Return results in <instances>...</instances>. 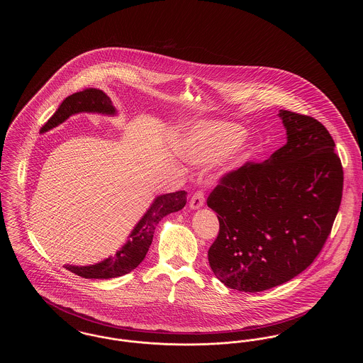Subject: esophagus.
Listing matches in <instances>:
<instances>
[{
	"label": "esophagus",
	"instance_id": "34e87169",
	"mask_svg": "<svg viewBox=\"0 0 363 363\" xmlns=\"http://www.w3.org/2000/svg\"><path fill=\"white\" fill-rule=\"evenodd\" d=\"M204 201H206V196L201 190H197L191 199H190L189 206L191 209H197V208L203 207L204 206Z\"/></svg>",
	"mask_w": 363,
	"mask_h": 363
}]
</instances>
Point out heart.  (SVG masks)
<instances>
[{
    "label": "heart",
    "mask_w": 363,
    "mask_h": 363,
    "mask_svg": "<svg viewBox=\"0 0 363 363\" xmlns=\"http://www.w3.org/2000/svg\"><path fill=\"white\" fill-rule=\"evenodd\" d=\"M246 136L241 126L225 122H203L182 138V151L191 162L208 164L230 154Z\"/></svg>",
    "instance_id": "heart-1"
}]
</instances>
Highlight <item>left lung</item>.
Masks as SVG:
<instances>
[{
    "instance_id": "1",
    "label": "left lung",
    "mask_w": 363,
    "mask_h": 363,
    "mask_svg": "<svg viewBox=\"0 0 363 363\" xmlns=\"http://www.w3.org/2000/svg\"><path fill=\"white\" fill-rule=\"evenodd\" d=\"M287 143L219 179L207 206L219 233L208 261L227 287L259 293L305 271L328 240L342 203L343 166L321 122L280 110Z\"/></svg>"
}]
</instances>
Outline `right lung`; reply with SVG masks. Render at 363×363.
Returning <instances> with one entry per match:
<instances>
[{"label": "right lung", "mask_w": 363, "mask_h": 363, "mask_svg": "<svg viewBox=\"0 0 363 363\" xmlns=\"http://www.w3.org/2000/svg\"><path fill=\"white\" fill-rule=\"evenodd\" d=\"M102 113V114H116V108L110 98L104 91L96 88H86L83 91L74 92L65 98V101L58 107V110L52 116V118L40 128V133H45L62 123L72 114L76 113ZM186 191L178 190L174 193H167L157 196L152 206L141 218L138 225L133 228L121 249L108 259H104L99 264L88 267H74L64 265L68 271L84 279H110L118 277L132 272L138 268V264L145 259V255L152 243L155 225L160 219L172 212H177L186 204Z\"/></svg>", "instance_id": "right-lung-1"}]
</instances>
